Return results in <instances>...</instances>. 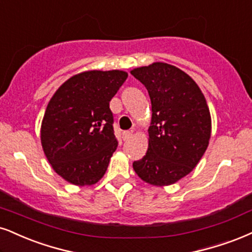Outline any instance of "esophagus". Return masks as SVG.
Listing matches in <instances>:
<instances>
[{
  "mask_svg": "<svg viewBox=\"0 0 252 252\" xmlns=\"http://www.w3.org/2000/svg\"><path fill=\"white\" fill-rule=\"evenodd\" d=\"M132 135H133V132H131V131L123 132V139H124V140H128L129 138H132Z\"/></svg>",
  "mask_w": 252,
  "mask_h": 252,
  "instance_id": "esophagus-1",
  "label": "esophagus"
}]
</instances>
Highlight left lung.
Instances as JSON below:
<instances>
[{
  "label": "left lung",
  "mask_w": 252,
  "mask_h": 252,
  "mask_svg": "<svg viewBox=\"0 0 252 252\" xmlns=\"http://www.w3.org/2000/svg\"><path fill=\"white\" fill-rule=\"evenodd\" d=\"M131 73L147 89L152 104L148 148L133 169L148 185H174L197 166L209 145L207 100L195 80L174 65L155 62Z\"/></svg>",
  "instance_id": "obj_1"
}]
</instances>
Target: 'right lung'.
<instances>
[{
    "mask_svg": "<svg viewBox=\"0 0 252 252\" xmlns=\"http://www.w3.org/2000/svg\"><path fill=\"white\" fill-rule=\"evenodd\" d=\"M128 77L121 70H89L64 82L54 93L40 125L46 159L61 178L92 186L106 172L117 150L111 99Z\"/></svg>",
    "mask_w": 252,
    "mask_h": 252,
    "instance_id": "right-lung-1",
    "label": "right lung"
}]
</instances>
